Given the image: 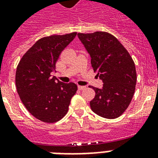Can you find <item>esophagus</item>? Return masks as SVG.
I'll return each mask as SVG.
<instances>
[{"label": "esophagus", "instance_id": "esophagus-1", "mask_svg": "<svg viewBox=\"0 0 158 158\" xmlns=\"http://www.w3.org/2000/svg\"><path fill=\"white\" fill-rule=\"evenodd\" d=\"M85 89V86H78V89H79V90H84V89Z\"/></svg>", "mask_w": 158, "mask_h": 158}]
</instances>
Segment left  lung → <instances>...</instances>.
I'll list each match as a JSON object with an SVG mask.
<instances>
[{
	"label": "left lung",
	"instance_id": "1",
	"mask_svg": "<svg viewBox=\"0 0 158 158\" xmlns=\"http://www.w3.org/2000/svg\"><path fill=\"white\" fill-rule=\"evenodd\" d=\"M78 37L91 56L94 72L103 82L102 89L92 87L95 91L90 102L92 110L106 119L119 117L128 108L135 91L137 74L132 57L109 33H79Z\"/></svg>",
	"mask_w": 158,
	"mask_h": 158
}]
</instances>
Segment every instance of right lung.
Listing matches in <instances>:
<instances>
[{
    "label": "right lung",
    "instance_id": "obj_1",
    "mask_svg": "<svg viewBox=\"0 0 158 158\" xmlns=\"http://www.w3.org/2000/svg\"><path fill=\"white\" fill-rule=\"evenodd\" d=\"M76 34L74 32L42 38L19 62L15 74L19 96L29 113L43 122L61 120L78 89L74 83L56 82L51 77V73L56 71L59 56Z\"/></svg>",
    "mask_w": 158,
    "mask_h": 158
}]
</instances>
